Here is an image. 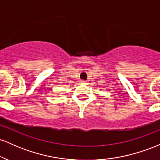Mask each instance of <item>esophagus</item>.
<instances>
[{"label":"esophagus","instance_id":"esophagus-1","mask_svg":"<svg viewBox=\"0 0 160 160\" xmlns=\"http://www.w3.org/2000/svg\"><path fill=\"white\" fill-rule=\"evenodd\" d=\"M80 83H82V84H85V83H86V81H85V80H80Z\"/></svg>","mask_w":160,"mask_h":160}]
</instances>
